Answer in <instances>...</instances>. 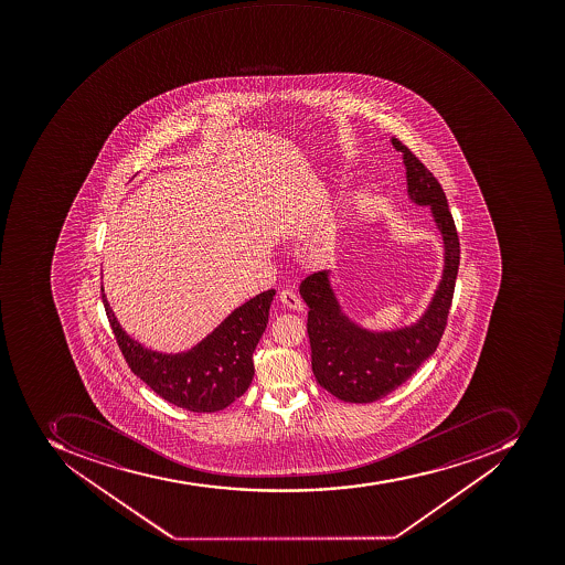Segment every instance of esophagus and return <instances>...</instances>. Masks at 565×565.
<instances>
[{"label": "esophagus", "mask_w": 565, "mask_h": 565, "mask_svg": "<svg viewBox=\"0 0 565 565\" xmlns=\"http://www.w3.org/2000/svg\"><path fill=\"white\" fill-rule=\"evenodd\" d=\"M281 305H284L285 308H289V310H296V311H302V302L301 299L296 296V292H292V290H281L280 296Z\"/></svg>", "instance_id": "obj_1"}]
</instances>
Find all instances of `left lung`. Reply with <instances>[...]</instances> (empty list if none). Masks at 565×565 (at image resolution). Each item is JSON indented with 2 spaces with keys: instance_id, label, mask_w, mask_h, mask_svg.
<instances>
[{
  "instance_id": "1",
  "label": "left lung",
  "mask_w": 565,
  "mask_h": 565,
  "mask_svg": "<svg viewBox=\"0 0 565 565\" xmlns=\"http://www.w3.org/2000/svg\"><path fill=\"white\" fill-rule=\"evenodd\" d=\"M407 169L408 198L431 207L444 239L443 280L425 316L416 324L394 331H367L341 311L328 271L301 281L308 308L311 370L326 391L350 403H372L398 390L437 350L451 310L459 266V239L446 193L431 172L402 140L391 139Z\"/></svg>"
}]
</instances>
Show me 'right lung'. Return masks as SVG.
I'll list each match as a JSON object with an SVG mask.
<instances>
[{"label":"right lung","instance_id":"obj_1","mask_svg":"<svg viewBox=\"0 0 565 565\" xmlns=\"http://www.w3.org/2000/svg\"><path fill=\"white\" fill-rule=\"evenodd\" d=\"M275 290L241 305L201 343L162 354L128 337L114 317L102 287V301L114 337L131 372L158 396L190 412L224 411L245 394L254 379V350L266 331Z\"/></svg>","mask_w":565,"mask_h":565}]
</instances>
